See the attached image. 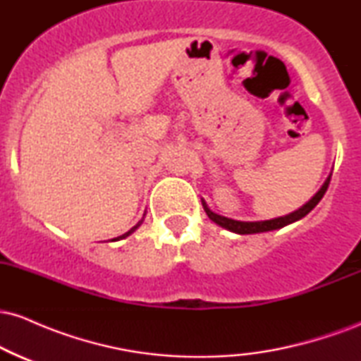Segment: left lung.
Segmentation results:
<instances>
[{
	"label": "left lung",
	"instance_id": "left-lung-1",
	"mask_svg": "<svg viewBox=\"0 0 361 361\" xmlns=\"http://www.w3.org/2000/svg\"><path fill=\"white\" fill-rule=\"evenodd\" d=\"M329 181H331V175L326 178L324 185L319 188V192L314 195L312 198L307 202L305 205H302L299 210H295V212L288 214V215H283V217H276V219H270V221H258V222H244V221H234V219H229V217H224V215H219L212 212V210L209 209V205H207L205 200H202V205H204V210L209 215L210 221H214L217 226L224 227V229L231 231V233H235V234H258V233H268V231H275V229H281V227L288 226V224L292 222H297L300 221L302 217H305L310 210L316 207L319 202H321V198L324 197L327 186H329Z\"/></svg>",
	"mask_w": 361,
	"mask_h": 361
}]
</instances>
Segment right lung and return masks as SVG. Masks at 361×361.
<instances>
[{
  "label": "right lung",
  "mask_w": 361,
  "mask_h": 361,
  "mask_svg": "<svg viewBox=\"0 0 361 361\" xmlns=\"http://www.w3.org/2000/svg\"><path fill=\"white\" fill-rule=\"evenodd\" d=\"M142 221H144V219H142ZM142 221H139L137 224H135V226L134 227H132V229L130 231H127V233L126 234H122V235H118V238H115V239H111V241H118V239H126L127 238V235H130L132 233H134V231L135 229H137V227L140 226V224H142Z\"/></svg>",
  "instance_id": "1"
}]
</instances>
